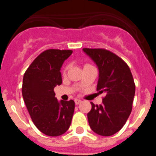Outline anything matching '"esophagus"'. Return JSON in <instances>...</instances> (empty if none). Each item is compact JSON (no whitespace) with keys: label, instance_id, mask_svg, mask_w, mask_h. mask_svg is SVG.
I'll list each match as a JSON object with an SVG mask.
<instances>
[{"label":"esophagus","instance_id":"obj_1","mask_svg":"<svg viewBox=\"0 0 156 156\" xmlns=\"http://www.w3.org/2000/svg\"><path fill=\"white\" fill-rule=\"evenodd\" d=\"M74 101H75L76 105H79L80 103L81 102V100H80V99H75V100H74Z\"/></svg>","mask_w":156,"mask_h":156}]
</instances>
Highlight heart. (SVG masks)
Wrapping results in <instances>:
<instances>
[{"instance_id":"b5f03b06","label":"heart","mask_w":156,"mask_h":156,"mask_svg":"<svg viewBox=\"0 0 156 156\" xmlns=\"http://www.w3.org/2000/svg\"><path fill=\"white\" fill-rule=\"evenodd\" d=\"M91 65L90 64H88V63H86V64L84 65V67H86V66H90ZM69 69V66L68 65H66V66L63 67V69H62V73L63 74H66V72H67V70H68Z\"/></svg>"}]
</instances>
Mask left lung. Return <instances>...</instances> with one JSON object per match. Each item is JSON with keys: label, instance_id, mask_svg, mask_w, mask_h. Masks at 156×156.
<instances>
[{"label": "left lung", "instance_id": "1", "mask_svg": "<svg viewBox=\"0 0 156 156\" xmlns=\"http://www.w3.org/2000/svg\"><path fill=\"white\" fill-rule=\"evenodd\" d=\"M98 67L97 90L105 93L101 105L91 104L87 113L90 128L101 136H111L124 126L132 111L135 83L128 65L104 48H83Z\"/></svg>", "mask_w": 156, "mask_h": 156}]
</instances>
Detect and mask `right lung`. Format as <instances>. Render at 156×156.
Wrapping results in <instances>:
<instances>
[{
  "instance_id": "add662e5",
  "label": "right lung",
  "mask_w": 156,
  "mask_h": 156,
  "mask_svg": "<svg viewBox=\"0 0 156 156\" xmlns=\"http://www.w3.org/2000/svg\"><path fill=\"white\" fill-rule=\"evenodd\" d=\"M73 51L48 49L30 64L24 73L22 93L34 125L43 133L57 137L69 128L73 100L58 101L54 88L62 83L60 69Z\"/></svg>"
}]
</instances>
